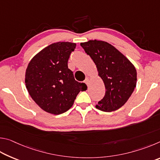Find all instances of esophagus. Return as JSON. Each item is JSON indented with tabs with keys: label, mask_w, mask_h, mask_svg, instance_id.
<instances>
[{
	"label": "esophagus",
	"mask_w": 160,
	"mask_h": 160,
	"mask_svg": "<svg viewBox=\"0 0 160 160\" xmlns=\"http://www.w3.org/2000/svg\"><path fill=\"white\" fill-rule=\"evenodd\" d=\"M84 82H85L87 85H89V83H90V80H89V78H86V79L85 80V81H84Z\"/></svg>",
	"instance_id": "obj_1"
}]
</instances>
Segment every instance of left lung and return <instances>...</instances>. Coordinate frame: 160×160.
<instances>
[{"label":"left lung","instance_id":"1","mask_svg":"<svg viewBox=\"0 0 160 160\" xmlns=\"http://www.w3.org/2000/svg\"><path fill=\"white\" fill-rule=\"evenodd\" d=\"M80 46L95 63L105 86V95L96 108L106 112L118 109L128 101L136 87L134 65L108 42L94 39L80 43Z\"/></svg>","mask_w":160,"mask_h":160}]
</instances>
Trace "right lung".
Segmentation results:
<instances>
[{"label": "right lung", "instance_id": "add662e5", "mask_svg": "<svg viewBox=\"0 0 160 160\" xmlns=\"http://www.w3.org/2000/svg\"><path fill=\"white\" fill-rule=\"evenodd\" d=\"M75 43L51 44L37 53L25 72V85L32 99L41 109L58 115L67 112L80 91L88 87L75 80L68 67Z\"/></svg>", "mask_w": 160, "mask_h": 160}]
</instances>
